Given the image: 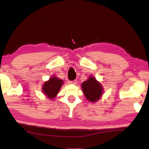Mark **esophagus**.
<instances>
[{"label": "esophagus", "instance_id": "esophagus-1", "mask_svg": "<svg viewBox=\"0 0 149 149\" xmlns=\"http://www.w3.org/2000/svg\"><path fill=\"white\" fill-rule=\"evenodd\" d=\"M70 83L72 84L75 85V84H77V80H76V79H75V80H74V81H70Z\"/></svg>", "mask_w": 149, "mask_h": 149}]
</instances>
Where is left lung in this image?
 Masks as SVG:
<instances>
[{"label": "left lung", "instance_id": "1", "mask_svg": "<svg viewBox=\"0 0 149 149\" xmlns=\"http://www.w3.org/2000/svg\"><path fill=\"white\" fill-rule=\"evenodd\" d=\"M84 95L88 100L91 102H96L103 95V87L93 75L88 77L86 80L83 81L81 85Z\"/></svg>", "mask_w": 149, "mask_h": 149}]
</instances>
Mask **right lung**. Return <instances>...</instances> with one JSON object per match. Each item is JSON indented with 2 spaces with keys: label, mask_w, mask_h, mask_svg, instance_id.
Returning <instances> with one entry per match:
<instances>
[{
  "label": "right lung",
  "mask_w": 149,
  "mask_h": 149,
  "mask_svg": "<svg viewBox=\"0 0 149 149\" xmlns=\"http://www.w3.org/2000/svg\"><path fill=\"white\" fill-rule=\"evenodd\" d=\"M63 83V79H59L55 75H53L49 80L45 81L43 84L42 87V93L47 96V98L53 100L59 93Z\"/></svg>",
  "instance_id": "1"
}]
</instances>
